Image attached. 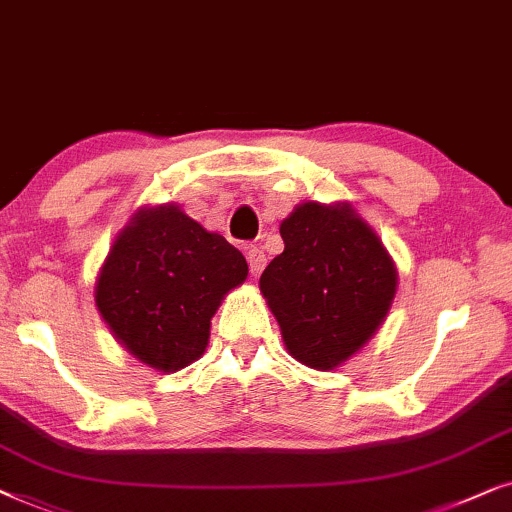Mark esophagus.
<instances>
[{
  "label": "esophagus",
  "mask_w": 512,
  "mask_h": 512,
  "mask_svg": "<svg viewBox=\"0 0 512 512\" xmlns=\"http://www.w3.org/2000/svg\"><path fill=\"white\" fill-rule=\"evenodd\" d=\"M245 257H248V264H250V274L252 276H260L264 264H267V255H264L262 248H257V245H250L248 250H245Z\"/></svg>",
  "instance_id": "34e87169"
}]
</instances>
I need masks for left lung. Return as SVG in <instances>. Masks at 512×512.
<instances>
[{
  "label": "left lung",
  "instance_id": "obj_1",
  "mask_svg": "<svg viewBox=\"0 0 512 512\" xmlns=\"http://www.w3.org/2000/svg\"><path fill=\"white\" fill-rule=\"evenodd\" d=\"M285 250L260 278L290 356L335 370L370 342L398 274L379 236L349 203H302L281 222Z\"/></svg>",
  "mask_w": 512,
  "mask_h": 512
}]
</instances>
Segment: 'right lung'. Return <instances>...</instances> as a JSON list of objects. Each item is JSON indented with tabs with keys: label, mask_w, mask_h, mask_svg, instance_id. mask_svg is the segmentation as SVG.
<instances>
[{
	"label": "right lung",
	"mask_w": 512,
	"mask_h": 512,
	"mask_svg": "<svg viewBox=\"0 0 512 512\" xmlns=\"http://www.w3.org/2000/svg\"><path fill=\"white\" fill-rule=\"evenodd\" d=\"M248 276L245 257L173 203L142 208L114 241L95 306L128 353L159 372L203 356L210 318Z\"/></svg>",
	"instance_id": "right-lung-1"
}]
</instances>
